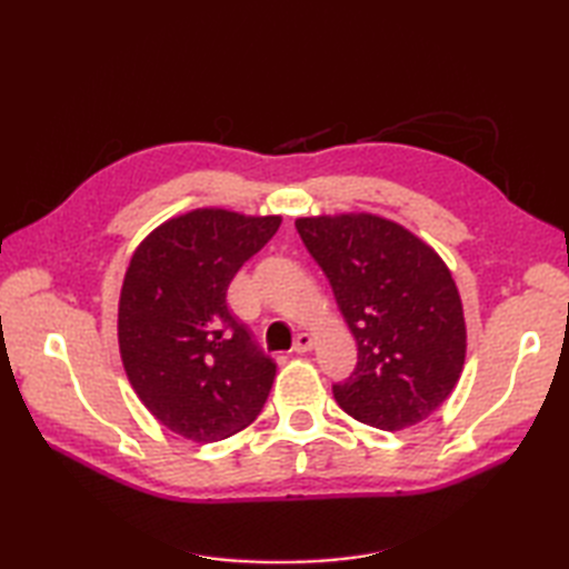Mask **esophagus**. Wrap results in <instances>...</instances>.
<instances>
[{"label": "esophagus", "mask_w": 569, "mask_h": 569, "mask_svg": "<svg viewBox=\"0 0 569 569\" xmlns=\"http://www.w3.org/2000/svg\"><path fill=\"white\" fill-rule=\"evenodd\" d=\"M312 347H316V340H312V335L300 332V335L296 337V342H293V352H296V355H306V352H310Z\"/></svg>", "instance_id": "obj_1"}]
</instances>
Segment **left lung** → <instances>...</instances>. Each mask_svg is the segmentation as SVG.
Masks as SVG:
<instances>
[{"label": "left lung", "mask_w": 569, "mask_h": 569, "mask_svg": "<svg viewBox=\"0 0 569 569\" xmlns=\"http://www.w3.org/2000/svg\"><path fill=\"white\" fill-rule=\"evenodd\" d=\"M357 340L352 377L332 386L345 413L403 430L438 410L459 381L467 328L457 283L426 241L369 212L298 217Z\"/></svg>", "instance_id": "8db88e82"}]
</instances>
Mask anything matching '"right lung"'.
I'll return each instance as SVG.
<instances>
[{"label":"right lung","mask_w":569,"mask_h":569,"mask_svg":"<svg viewBox=\"0 0 569 569\" xmlns=\"http://www.w3.org/2000/svg\"><path fill=\"white\" fill-rule=\"evenodd\" d=\"M281 217L200 208L137 247L119 293V355L149 413L196 442L244 430L261 413L276 365L227 308L234 273Z\"/></svg>","instance_id":"obj_1"}]
</instances>
